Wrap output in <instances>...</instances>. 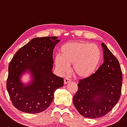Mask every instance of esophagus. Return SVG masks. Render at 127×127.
<instances>
[{
    "instance_id": "34e87169",
    "label": "esophagus",
    "mask_w": 127,
    "mask_h": 127,
    "mask_svg": "<svg viewBox=\"0 0 127 127\" xmlns=\"http://www.w3.org/2000/svg\"><path fill=\"white\" fill-rule=\"evenodd\" d=\"M70 81H71V80H70V78L66 77V78L64 79V85H66V84H67L68 83L70 82Z\"/></svg>"
}]
</instances>
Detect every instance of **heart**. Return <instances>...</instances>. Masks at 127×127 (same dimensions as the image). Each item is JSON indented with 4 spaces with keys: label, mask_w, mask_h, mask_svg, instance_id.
<instances>
[{
    "label": "heart",
    "mask_w": 127,
    "mask_h": 127,
    "mask_svg": "<svg viewBox=\"0 0 127 127\" xmlns=\"http://www.w3.org/2000/svg\"><path fill=\"white\" fill-rule=\"evenodd\" d=\"M102 60V52L97 45L85 42H70L60 48V55L54 58V63L60 74L73 72L81 78L89 77L95 72Z\"/></svg>",
    "instance_id": "1"
}]
</instances>
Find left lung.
Segmentation results:
<instances>
[{
    "label": "left lung",
    "mask_w": 127,
    "mask_h": 127,
    "mask_svg": "<svg viewBox=\"0 0 127 127\" xmlns=\"http://www.w3.org/2000/svg\"><path fill=\"white\" fill-rule=\"evenodd\" d=\"M103 63L89 77L80 80L73 103L83 116L95 119L106 115L121 94L122 74L118 60L102 44Z\"/></svg>",
    "instance_id": "left-lung-1"
}]
</instances>
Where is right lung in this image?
Instances as JSON below:
<instances>
[{"instance_id": "right-lung-1", "label": "right lung", "mask_w": 127, "mask_h": 127, "mask_svg": "<svg viewBox=\"0 0 127 127\" xmlns=\"http://www.w3.org/2000/svg\"><path fill=\"white\" fill-rule=\"evenodd\" d=\"M57 36L35 38L16 53L8 66L6 89L11 101L21 111L39 113L50 106L54 92L64 85L63 78L53 73V50ZM27 73L31 80L21 78Z\"/></svg>"}]
</instances>
